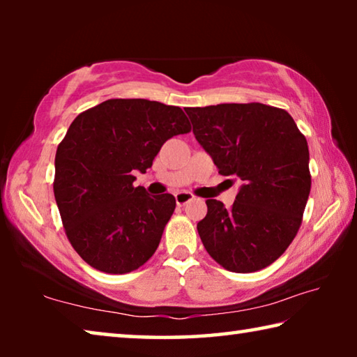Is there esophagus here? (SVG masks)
Masks as SVG:
<instances>
[{
    "label": "esophagus",
    "mask_w": 357,
    "mask_h": 357,
    "mask_svg": "<svg viewBox=\"0 0 357 357\" xmlns=\"http://www.w3.org/2000/svg\"><path fill=\"white\" fill-rule=\"evenodd\" d=\"M174 198H176V204H178V206H184V204L192 202L195 197H193L190 192H178L176 195H174Z\"/></svg>",
    "instance_id": "esophagus-1"
}]
</instances>
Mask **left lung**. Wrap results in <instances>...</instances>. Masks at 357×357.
<instances>
[{
	"mask_svg": "<svg viewBox=\"0 0 357 357\" xmlns=\"http://www.w3.org/2000/svg\"><path fill=\"white\" fill-rule=\"evenodd\" d=\"M193 134L222 176L244 181L231 208L206 200L197 229L204 249L231 273L273 264L293 243L309 200V146L289 113L250 104L187 108Z\"/></svg>",
	"mask_w": 357,
	"mask_h": 357,
	"instance_id": "1",
	"label": "left lung"
}]
</instances>
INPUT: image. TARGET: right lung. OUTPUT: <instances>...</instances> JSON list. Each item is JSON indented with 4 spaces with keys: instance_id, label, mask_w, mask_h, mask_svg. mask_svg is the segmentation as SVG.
I'll use <instances>...</instances> for the list:
<instances>
[{
    "instance_id": "add662e5",
    "label": "right lung",
    "mask_w": 357,
    "mask_h": 357,
    "mask_svg": "<svg viewBox=\"0 0 357 357\" xmlns=\"http://www.w3.org/2000/svg\"><path fill=\"white\" fill-rule=\"evenodd\" d=\"M190 129L179 107L146 99H108L72 121L53 192L66 236L94 269L128 274L154 255L176 200L149 197L132 172L146 173L162 144Z\"/></svg>"
}]
</instances>
